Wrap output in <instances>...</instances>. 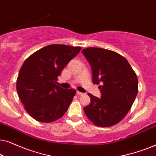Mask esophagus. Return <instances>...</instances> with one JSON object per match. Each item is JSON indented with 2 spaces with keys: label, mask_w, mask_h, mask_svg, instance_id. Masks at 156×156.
Returning a JSON list of instances; mask_svg holds the SVG:
<instances>
[{
  "label": "esophagus",
  "mask_w": 156,
  "mask_h": 156,
  "mask_svg": "<svg viewBox=\"0 0 156 156\" xmlns=\"http://www.w3.org/2000/svg\"><path fill=\"white\" fill-rule=\"evenodd\" d=\"M76 94H77V95H80V96H82V95H84V93H82V92H80V91H76Z\"/></svg>",
  "instance_id": "1"
}]
</instances>
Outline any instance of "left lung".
I'll return each instance as SVG.
<instances>
[{
  "label": "left lung",
  "mask_w": 156,
  "mask_h": 156,
  "mask_svg": "<svg viewBox=\"0 0 156 156\" xmlns=\"http://www.w3.org/2000/svg\"><path fill=\"white\" fill-rule=\"evenodd\" d=\"M91 67L92 81L101 84V98L88 94L91 101L84 112L94 124L108 127L126 116L138 94V78L127 59L114 51L99 48L84 49Z\"/></svg>",
  "instance_id": "1"
}]
</instances>
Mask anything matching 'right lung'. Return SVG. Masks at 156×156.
Wrapping results in <instances>:
<instances>
[{"mask_svg":"<svg viewBox=\"0 0 156 156\" xmlns=\"http://www.w3.org/2000/svg\"><path fill=\"white\" fill-rule=\"evenodd\" d=\"M81 49L50 44L36 51L24 62L16 89L25 109L34 119L42 123L53 122L67 112L76 91L59 87L57 77Z\"/></svg>","mask_w":156,"mask_h":156,"instance_id":"add662e5","label":"right lung"}]
</instances>
